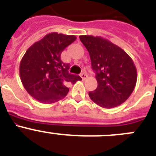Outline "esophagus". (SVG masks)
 Listing matches in <instances>:
<instances>
[{"instance_id":"1","label":"esophagus","mask_w":156,"mask_h":156,"mask_svg":"<svg viewBox=\"0 0 156 156\" xmlns=\"http://www.w3.org/2000/svg\"><path fill=\"white\" fill-rule=\"evenodd\" d=\"M80 76L83 80H86L87 77V74L85 73H83L80 74Z\"/></svg>"}]
</instances>
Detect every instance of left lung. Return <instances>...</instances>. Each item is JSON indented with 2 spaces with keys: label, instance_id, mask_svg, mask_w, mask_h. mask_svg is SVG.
<instances>
[{
  "label": "left lung",
  "instance_id": "obj_1",
  "mask_svg": "<svg viewBox=\"0 0 156 156\" xmlns=\"http://www.w3.org/2000/svg\"><path fill=\"white\" fill-rule=\"evenodd\" d=\"M96 73L98 87L89 92L95 104L105 108H115L126 101L137 83V69L125 51L101 37L80 36Z\"/></svg>",
  "mask_w": 156,
  "mask_h": 156
}]
</instances>
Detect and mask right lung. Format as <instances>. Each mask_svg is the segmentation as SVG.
Returning <instances> with one entry per match:
<instances>
[{
	"instance_id": "obj_1",
	"label": "right lung",
	"mask_w": 156,
	"mask_h": 156,
	"mask_svg": "<svg viewBox=\"0 0 156 156\" xmlns=\"http://www.w3.org/2000/svg\"><path fill=\"white\" fill-rule=\"evenodd\" d=\"M76 37L56 32L45 35L27 49L20 62L19 75L24 88L43 104H52L64 98L68 85L81 80L68 72L69 66L61 60L65 48Z\"/></svg>"
}]
</instances>
